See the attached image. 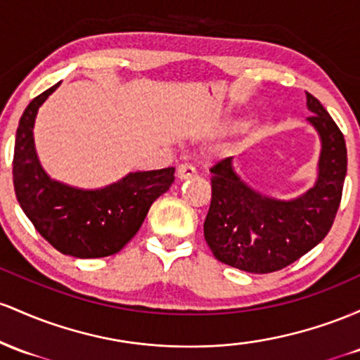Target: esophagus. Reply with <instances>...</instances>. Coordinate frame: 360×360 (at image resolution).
I'll list each match as a JSON object with an SVG mask.
<instances>
[{
	"label": "esophagus",
	"mask_w": 360,
	"mask_h": 360,
	"mask_svg": "<svg viewBox=\"0 0 360 360\" xmlns=\"http://www.w3.org/2000/svg\"><path fill=\"white\" fill-rule=\"evenodd\" d=\"M195 175H197V172L192 165H180L179 169H176V176H179L180 180L193 179Z\"/></svg>",
	"instance_id": "esophagus-1"
}]
</instances>
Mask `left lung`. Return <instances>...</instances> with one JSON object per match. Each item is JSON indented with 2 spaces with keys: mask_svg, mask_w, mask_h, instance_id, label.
<instances>
[{
  "mask_svg": "<svg viewBox=\"0 0 360 360\" xmlns=\"http://www.w3.org/2000/svg\"><path fill=\"white\" fill-rule=\"evenodd\" d=\"M308 122L321 141L313 187L290 200L274 199L250 187L233 167V158L211 168L212 199L204 221V238L214 257L252 274H270L314 248L332 228L347 173L343 134L320 100L306 91Z\"/></svg>",
  "mask_w": 360,
  "mask_h": 360,
  "instance_id": "left-lung-1",
  "label": "left lung"
}]
</instances>
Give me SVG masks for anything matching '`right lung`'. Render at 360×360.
Returning a JSON list of instances; mask_svg holds the SVG:
<instances>
[{"label":"right lung","mask_w":360,"mask_h":360,"mask_svg":"<svg viewBox=\"0 0 360 360\" xmlns=\"http://www.w3.org/2000/svg\"><path fill=\"white\" fill-rule=\"evenodd\" d=\"M59 84L35 96L20 119L13 155L15 193L35 229L60 253L76 258L114 255L139 231L153 202L172 187L175 168L131 172L93 191L51 179L35 151L34 126L40 105Z\"/></svg>","instance_id":"add662e5"}]
</instances>
